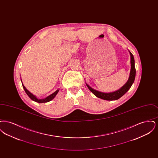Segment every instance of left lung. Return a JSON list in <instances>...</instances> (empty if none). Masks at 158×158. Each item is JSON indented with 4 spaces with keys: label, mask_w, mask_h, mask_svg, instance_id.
Here are the masks:
<instances>
[{
    "label": "left lung",
    "mask_w": 158,
    "mask_h": 158,
    "mask_svg": "<svg viewBox=\"0 0 158 158\" xmlns=\"http://www.w3.org/2000/svg\"><path fill=\"white\" fill-rule=\"evenodd\" d=\"M128 52L130 54V63H131V69H130V75H129L127 82L120 89H119L118 90H116V91L113 92L105 93V92H100V91L93 89L87 83H86V85L87 87L88 88V89L97 97L104 99V100H107V101L117 100V99L121 98L122 96H123L127 92L128 89L131 88V85L134 83L135 79V65L134 56L130 51H128Z\"/></svg>",
    "instance_id": "obj_1"
}]
</instances>
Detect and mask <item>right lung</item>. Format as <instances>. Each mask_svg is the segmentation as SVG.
Listing matches in <instances>:
<instances>
[{
	"mask_svg": "<svg viewBox=\"0 0 158 158\" xmlns=\"http://www.w3.org/2000/svg\"><path fill=\"white\" fill-rule=\"evenodd\" d=\"M21 82H22V80H21ZM22 85H23V88L24 90L25 91V92H26V94H27V95H28L32 101H35V102H38V103L48 102L52 101V100L54 98V97L56 96V95L57 94V93H58L59 91V89H57V90H56L52 94H51L50 95L47 97L46 98H44V99H38L35 95H33L31 92H30L29 90H28V89L24 86V85H23V82H22Z\"/></svg>",
	"mask_w": 158,
	"mask_h": 158,
	"instance_id": "right-lung-1",
	"label": "right lung"
}]
</instances>
